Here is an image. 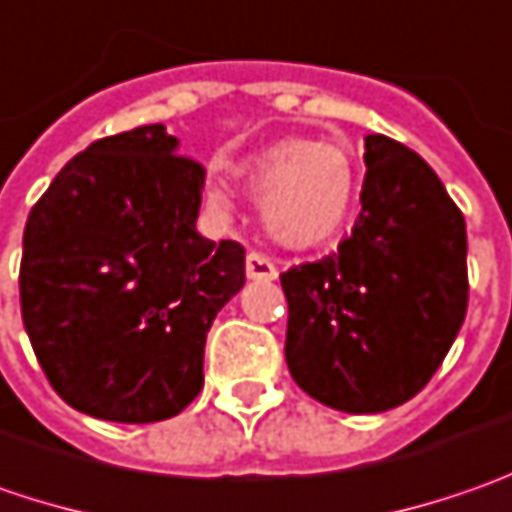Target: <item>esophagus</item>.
<instances>
[{"instance_id": "1", "label": "esophagus", "mask_w": 512, "mask_h": 512, "mask_svg": "<svg viewBox=\"0 0 512 512\" xmlns=\"http://www.w3.org/2000/svg\"><path fill=\"white\" fill-rule=\"evenodd\" d=\"M246 275L252 280H275L278 278V266L260 252H249L246 255Z\"/></svg>"}]
</instances>
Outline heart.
Here are the masks:
<instances>
[{"instance_id":"heart-1","label":"heart","mask_w":512,"mask_h":512,"mask_svg":"<svg viewBox=\"0 0 512 512\" xmlns=\"http://www.w3.org/2000/svg\"><path fill=\"white\" fill-rule=\"evenodd\" d=\"M240 174L263 194L266 232L286 249H315L338 237L358 197L352 157L335 143L280 140L249 157ZM209 203L226 209L229 197L212 186Z\"/></svg>"}]
</instances>
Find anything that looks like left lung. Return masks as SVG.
I'll use <instances>...</instances> for the list:
<instances>
[{
    "mask_svg": "<svg viewBox=\"0 0 512 512\" xmlns=\"http://www.w3.org/2000/svg\"><path fill=\"white\" fill-rule=\"evenodd\" d=\"M361 214L338 252L280 275L286 364L306 395L384 412L427 387L467 315L464 214L407 145L369 134Z\"/></svg>",
    "mask_w": 512,
    "mask_h": 512,
    "instance_id": "obj_1",
    "label": "left lung"
}]
</instances>
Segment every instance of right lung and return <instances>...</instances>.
<instances>
[{
  "mask_svg": "<svg viewBox=\"0 0 512 512\" xmlns=\"http://www.w3.org/2000/svg\"><path fill=\"white\" fill-rule=\"evenodd\" d=\"M203 180L166 125H140L79 151L28 214L22 321L74 410L151 424L203 389L206 335L246 280L240 243L194 229Z\"/></svg>",
  "mask_w": 512,
  "mask_h": 512,
  "instance_id": "right-lung-1",
  "label": "right lung"
}]
</instances>
